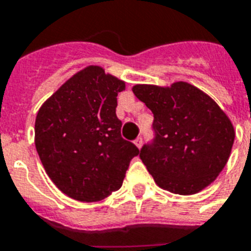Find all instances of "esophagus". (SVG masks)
I'll list each match as a JSON object with an SVG mask.
<instances>
[{
  "label": "esophagus",
  "mask_w": 251,
  "mask_h": 251,
  "mask_svg": "<svg viewBox=\"0 0 251 251\" xmlns=\"http://www.w3.org/2000/svg\"><path fill=\"white\" fill-rule=\"evenodd\" d=\"M134 143H135V146H137L138 149H141L142 145H143V138L142 137H138L135 141H134Z\"/></svg>",
  "instance_id": "esophagus-1"
}]
</instances>
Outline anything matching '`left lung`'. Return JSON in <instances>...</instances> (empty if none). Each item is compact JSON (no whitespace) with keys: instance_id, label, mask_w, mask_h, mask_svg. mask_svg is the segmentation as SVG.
Listing matches in <instances>:
<instances>
[{"instance_id":"8db88e82","label":"left lung","mask_w":251,"mask_h":251,"mask_svg":"<svg viewBox=\"0 0 251 251\" xmlns=\"http://www.w3.org/2000/svg\"><path fill=\"white\" fill-rule=\"evenodd\" d=\"M134 95L153 113V139L139 157L155 182L175 194L198 193L226 167L234 142L232 122L212 99L185 82L137 84Z\"/></svg>"}]
</instances>
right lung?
<instances>
[{"mask_svg": "<svg viewBox=\"0 0 251 251\" xmlns=\"http://www.w3.org/2000/svg\"><path fill=\"white\" fill-rule=\"evenodd\" d=\"M125 83L88 66L43 104L35 122V145L47 175L70 198L101 201L118 190L130 160L139 155L121 137L116 114Z\"/></svg>", "mask_w": 251, "mask_h": 251, "instance_id": "right-lung-1", "label": "right lung"}]
</instances>
